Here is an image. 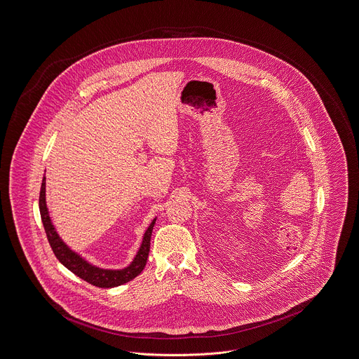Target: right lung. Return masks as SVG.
<instances>
[{"instance_id": "add662e5", "label": "right lung", "mask_w": 359, "mask_h": 359, "mask_svg": "<svg viewBox=\"0 0 359 359\" xmlns=\"http://www.w3.org/2000/svg\"><path fill=\"white\" fill-rule=\"evenodd\" d=\"M40 213L46 237H48L49 245H50L56 259L65 267H67L72 273H74L81 279L86 280L88 283L97 286V287H114V286H120L122 283H126V282L136 278L143 271V269L147 263L149 252H150V241H151V233H153L156 219L151 222L150 227L147 229L143 242H142V246H140L135 260L132 262V264L123 270L113 271V270H102V269H97V267L86 263L83 259H81L79 255L72 252L62 242V239L59 238V236L56 234V231L50 223V217L48 215V209H46V203H45V177L42 179V184H41Z\"/></svg>"}]
</instances>
